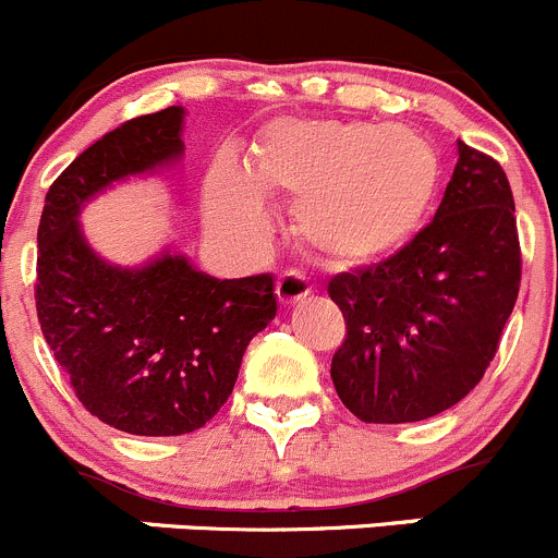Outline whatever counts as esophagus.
Returning <instances> with one entry per match:
<instances>
[{
  "instance_id": "1",
  "label": "esophagus",
  "mask_w": 558,
  "mask_h": 558,
  "mask_svg": "<svg viewBox=\"0 0 558 558\" xmlns=\"http://www.w3.org/2000/svg\"><path fill=\"white\" fill-rule=\"evenodd\" d=\"M312 292V284H308L306 277L298 271H284L277 279V298L284 306H292V303L303 301V298Z\"/></svg>"
}]
</instances>
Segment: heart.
<instances>
[{
    "mask_svg": "<svg viewBox=\"0 0 558 558\" xmlns=\"http://www.w3.org/2000/svg\"><path fill=\"white\" fill-rule=\"evenodd\" d=\"M442 184L426 135L404 124L281 119L246 170L217 162L206 179V225L230 246H255L268 230L260 197L295 201L292 233L333 266H366L404 250L423 230Z\"/></svg>",
    "mask_w": 558,
    "mask_h": 558,
    "instance_id": "1",
    "label": "heart"
}]
</instances>
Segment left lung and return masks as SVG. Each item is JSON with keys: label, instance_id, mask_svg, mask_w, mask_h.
Returning <instances> with one entry per match:
<instances>
[{"label": "left lung", "instance_id": "1", "mask_svg": "<svg viewBox=\"0 0 558 558\" xmlns=\"http://www.w3.org/2000/svg\"><path fill=\"white\" fill-rule=\"evenodd\" d=\"M518 284L510 181L459 141L432 222L388 260L328 281L347 323L330 363L341 404L363 423H415L459 404L494 361Z\"/></svg>", "mask_w": 558, "mask_h": 558}]
</instances>
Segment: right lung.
<instances>
[{"label": "right lung", "instance_id": "right-lung-1", "mask_svg": "<svg viewBox=\"0 0 558 558\" xmlns=\"http://www.w3.org/2000/svg\"><path fill=\"white\" fill-rule=\"evenodd\" d=\"M181 130L184 108L170 105L99 137L53 181L37 228L43 336L81 404L135 437L206 426L233 393L246 344L277 317L271 274L214 279L173 252L121 268L84 239V203L179 162Z\"/></svg>", "mask_w": 558, "mask_h": 558}]
</instances>
